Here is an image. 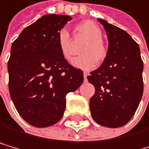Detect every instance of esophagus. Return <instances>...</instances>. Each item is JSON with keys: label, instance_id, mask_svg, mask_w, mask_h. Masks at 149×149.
<instances>
[{"label": "esophagus", "instance_id": "34e87169", "mask_svg": "<svg viewBox=\"0 0 149 149\" xmlns=\"http://www.w3.org/2000/svg\"><path fill=\"white\" fill-rule=\"evenodd\" d=\"M86 77H87V74L85 72V73H84V80L85 81H86Z\"/></svg>", "mask_w": 149, "mask_h": 149}]
</instances>
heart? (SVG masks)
Returning <instances> with one entry per match:
<instances>
[{
  "instance_id": "obj_1",
  "label": "heart",
  "mask_w": 149,
  "mask_h": 149,
  "mask_svg": "<svg viewBox=\"0 0 149 149\" xmlns=\"http://www.w3.org/2000/svg\"><path fill=\"white\" fill-rule=\"evenodd\" d=\"M77 32L87 38V41L82 46L78 57L73 60L74 66L82 70H90L105 59L107 49L102 41L101 28L92 21H85L77 26ZM58 46L60 52L65 60H71L73 56V46L68 31L65 28L61 29L58 33Z\"/></svg>"
}]
</instances>
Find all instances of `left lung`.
Segmentation results:
<instances>
[{
    "label": "left lung",
    "mask_w": 149,
    "mask_h": 149,
    "mask_svg": "<svg viewBox=\"0 0 149 149\" xmlns=\"http://www.w3.org/2000/svg\"><path fill=\"white\" fill-rule=\"evenodd\" d=\"M97 20L106 31L109 46L103 63L87 76L95 87L89 107L96 123L117 128L131 120L142 99L143 62L138 44L127 32Z\"/></svg>",
    "instance_id": "obj_1"
}]
</instances>
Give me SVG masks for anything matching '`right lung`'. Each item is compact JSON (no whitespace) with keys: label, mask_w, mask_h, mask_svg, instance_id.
I'll use <instances>...</instances> for the list:
<instances>
[{"label":"right lung","mask_w":149,"mask_h":149,"mask_svg":"<svg viewBox=\"0 0 149 149\" xmlns=\"http://www.w3.org/2000/svg\"><path fill=\"white\" fill-rule=\"evenodd\" d=\"M70 20L69 15H43L12 45L10 96L20 116L32 126L58 123L65 110L66 94L83 83V72L68 63L58 46V33Z\"/></svg>","instance_id":"1"}]
</instances>
